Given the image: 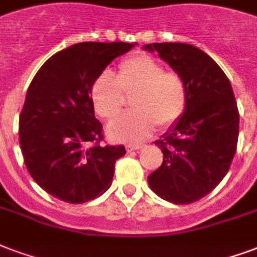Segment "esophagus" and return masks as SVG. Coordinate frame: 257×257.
Wrapping results in <instances>:
<instances>
[{
  "label": "esophagus",
  "mask_w": 257,
  "mask_h": 257,
  "mask_svg": "<svg viewBox=\"0 0 257 257\" xmlns=\"http://www.w3.org/2000/svg\"><path fill=\"white\" fill-rule=\"evenodd\" d=\"M145 145H140V144H130V145H127L126 146V149L127 152H133V150H140L144 148Z\"/></svg>",
  "instance_id": "obj_1"
}]
</instances>
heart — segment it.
Segmentation results:
<instances>
[{"mask_svg":"<svg viewBox=\"0 0 257 257\" xmlns=\"http://www.w3.org/2000/svg\"><path fill=\"white\" fill-rule=\"evenodd\" d=\"M131 96L134 109L113 119L108 136L116 141H140L149 137L157 126L167 127L179 120L187 104V85L183 77L165 70L153 58L141 55L119 65L116 76L101 73L90 86L94 112L112 119L124 104L123 94Z\"/></svg>","mask_w":257,"mask_h":257,"instance_id":"b5f03b06","label":"heart"}]
</instances>
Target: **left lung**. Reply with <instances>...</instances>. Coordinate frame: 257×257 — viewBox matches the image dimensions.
I'll use <instances>...</instances> for the list:
<instances>
[{
	"label": "left lung",
	"instance_id": "1",
	"mask_svg": "<svg viewBox=\"0 0 257 257\" xmlns=\"http://www.w3.org/2000/svg\"><path fill=\"white\" fill-rule=\"evenodd\" d=\"M187 85L184 112L161 140V167L148 177L163 199L188 204L210 194L226 176L238 140L240 115L230 81L213 58L186 43L145 44Z\"/></svg>",
	"mask_w": 257,
	"mask_h": 257
}]
</instances>
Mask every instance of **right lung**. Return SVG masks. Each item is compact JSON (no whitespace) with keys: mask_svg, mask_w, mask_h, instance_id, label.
Returning a JSON list of instances; mask_svg holds the SVG:
<instances>
[{"mask_svg":"<svg viewBox=\"0 0 257 257\" xmlns=\"http://www.w3.org/2000/svg\"><path fill=\"white\" fill-rule=\"evenodd\" d=\"M134 46L73 44L48 58L27 90L19 120L21 153L32 179L58 199L85 203L111 187L115 163L126 149L100 145L103 124L94 116L90 86Z\"/></svg>","mask_w":257,"mask_h":257,"instance_id":"right-lung-1","label":"right lung"}]
</instances>
